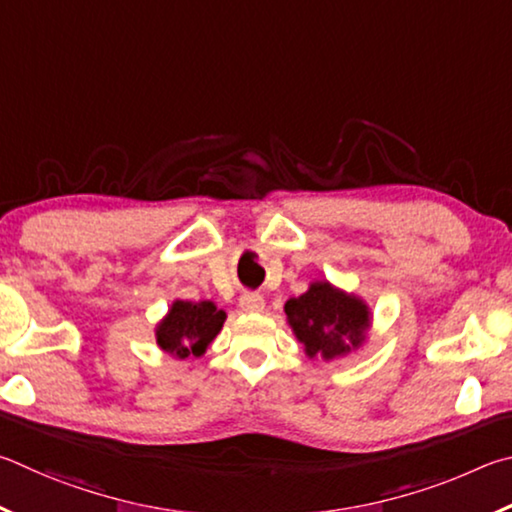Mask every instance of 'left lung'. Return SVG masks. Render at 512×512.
<instances>
[{"mask_svg":"<svg viewBox=\"0 0 512 512\" xmlns=\"http://www.w3.org/2000/svg\"><path fill=\"white\" fill-rule=\"evenodd\" d=\"M224 319L227 312L218 310L213 301L175 299L155 328L157 346L177 360H186L188 355L200 357L218 337Z\"/></svg>","mask_w":512,"mask_h":512,"instance_id":"8db88e82","label":"left lung"}]
</instances>
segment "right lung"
I'll return each mask as SVG.
<instances>
[{
    "label": "right lung",
    "instance_id": "obj_1",
    "mask_svg": "<svg viewBox=\"0 0 512 512\" xmlns=\"http://www.w3.org/2000/svg\"><path fill=\"white\" fill-rule=\"evenodd\" d=\"M292 333L308 357L335 360L353 353L366 342L371 310L364 299L335 288L328 281L310 283L308 292L285 303Z\"/></svg>",
    "mask_w": 512,
    "mask_h": 512
}]
</instances>
